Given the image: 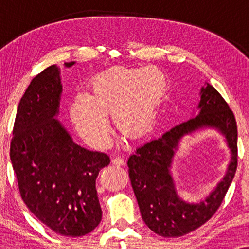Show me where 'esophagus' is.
<instances>
[{"label":"esophagus","instance_id":"1","mask_svg":"<svg viewBox=\"0 0 249 249\" xmlns=\"http://www.w3.org/2000/svg\"><path fill=\"white\" fill-rule=\"evenodd\" d=\"M112 163H113V164H115V165H118V166H122V165L125 164V161H124V158H121V156H118V158L112 160Z\"/></svg>","mask_w":249,"mask_h":249}]
</instances>
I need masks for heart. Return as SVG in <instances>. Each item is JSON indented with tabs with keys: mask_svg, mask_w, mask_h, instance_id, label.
<instances>
[{
	"mask_svg": "<svg viewBox=\"0 0 249 249\" xmlns=\"http://www.w3.org/2000/svg\"><path fill=\"white\" fill-rule=\"evenodd\" d=\"M165 88L164 74L155 68H114L94 78L88 95L74 98L71 119L84 141L96 148L110 142L107 114L128 137L142 138L154 125Z\"/></svg>",
	"mask_w": 249,
	"mask_h": 249,
	"instance_id": "heart-1",
	"label": "heart"
}]
</instances>
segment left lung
I'll list each match as a JSON object with an SVG mask.
<instances>
[{
	"label": "left lung",
	"mask_w": 249,
	"mask_h": 249,
	"mask_svg": "<svg viewBox=\"0 0 249 249\" xmlns=\"http://www.w3.org/2000/svg\"><path fill=\"white\" fill-rule=\"evenodd\" d=\"M198 114L145 142L128 160L129 178L142 217L149 229L166 238L181 237L203 226L219 209L237 170V124L233 112L219 91L206 84L200 89ZM204 127L216 128L226 137L231 161L216 189L199 203L178 196L169 172L178 142Z\"/></svg>",
	"instance_id": "obj_1"
}]
</instances>
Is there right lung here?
Listing matches in <instances>:
<instances>
[{
	"label": "right lung",
	"instance_id": "obj_1",
	"mask_svg": "<svg viewBox=\"0 0 249 249\" xmlns=\"http://www.w3.org/2000/svg\"><path fill=\"white\" fill-rule=\"evenodd\" d=\"M73 64L66 62L64 67ZM61 94L56 66L32 80L17 110L10 159L30 212L61 236L81 237L102 220L96 178L110 158L73 142L55 119Z\"/></svg>",
	"mask_w": 249,
	"mask_h": 249
}]
</instances>
